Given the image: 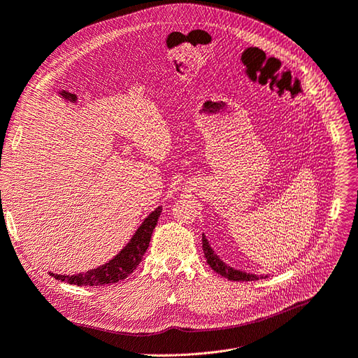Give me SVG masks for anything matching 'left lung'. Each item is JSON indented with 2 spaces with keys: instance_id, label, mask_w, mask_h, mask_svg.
<instances>
[{
  "instance_id": "8db88e82",
  "label": "left lung",
  "mask_w": 358,
  "mask_h": 358,
  "mask_svg": "<svg viewBox=\"0 0 358 358\" xmlns=\"http://www.w3.org/2000/svg\"><path fill=\"white\" fill-rule=\"evenodd\" d=\"M202 248H203V254H205L206 262L209 264V267L213 268L214 271H217L220 275L226 277V279L236 280V282H252V280L262 279V275L245 273V271H241V270H234L233 267H229L226 262H222L218 258V255L214 252V249L210 248L205 234H202Z\"/></svg>"
}]
</instances>
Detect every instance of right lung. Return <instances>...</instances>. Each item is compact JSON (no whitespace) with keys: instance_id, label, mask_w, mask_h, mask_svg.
I'll use <instances>...</instances> for the list:
<instances>
[{"instance_id":"add662e5","label":"right lung","mask_w":358,"mask_h":358,"mask_svg":"<svg viewBox=\"0 0 358 358\" xmlns=\"http://www.w3.org/2000/svg\"><path fill=\"white\" fill-rule=\"evenodd\" d=\"M162 213V206H157L149 217L143 221L141 226L137 229L134 236L131 237V241L127 243V246L119 252L115 258H112L109 262L103 264V266L90 270L84 274H73V275H64V274H55L50 273L55 279L66 282L75 286H103L117 283L134 271L138 264L143 259V255L149 248L150 237L153 233V229L156 227L159 215Z\"/></svg>"}]
</instances>
